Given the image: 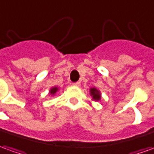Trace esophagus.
<instances>
[{
  "mask_svg": "<svg viewBox=\"0 0 154 154\" xmlns=\"http://www.w3.org/2000/svg\"><path fill=\"white\" fill-rule=\"evenodd\" d=\"M73 85H75V86H79L80 85V82H75V83H73Z\"/></svg>",
  "mask_w": 154,
  "mask_h": 154,
  "instance_id": "34e87169",
  "label": "esophagus"
}]
</instances>
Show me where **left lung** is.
Segmentation results:
<instances>
[{"instance_id": "left-lung-1", "label": "left lung", "mask_w": 154, "mask_h": 154, "mask_svg": "<svg viewBox=\"0 0 154 154\" xmlns=\"http://www.w3.org/2000/svg\"><path fill=\"white\" fill-rule=\"evenodd\" d=\"M91 95L93 96V100H99L100 99V92L95 88H92L91 89Z\"/></svg>"}]
</instances>
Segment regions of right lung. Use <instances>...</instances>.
<instances>
[{"label":"right lung","mask_w":154,"mask_h":154,"mask_svg":"<svg viewBox=\"0 0 154 154\" xmlns=\"http://www.w3.org/2000/svg\"><path fill=\"white\" fill-rule=\"evenodd\" d=\"M58 91V88H56V87L52 88L50 91V94H53V95H54V93H56V91Z\"/></svg>","instance_id":"obj_1"}]
</instances>
